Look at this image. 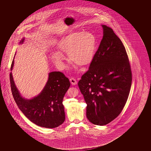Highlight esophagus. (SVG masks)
Segmentation results:
<instances>
[{"instance_id":"34e87169","label":"esophagus","mask_w":151,"mask_h":151,"mask_svg":"<svg viewBox=\"0 0 151 151\" xmlns=\"http://www.w3.org/2000/svg\"><path fill=\"white\" fill-rule=\"evenodd\" d=\"M70 81L71 82V83L73 85H76V84H77V81H76V80L75 79V78H71L70 79Z\"/></svg>"}]
</instances>
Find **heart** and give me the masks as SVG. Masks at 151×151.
Returning a JSON list of instances; mask_svg holds the SVG:
<instances>
[{
    "label": "heart",
    "mask_w": 151,
    "mask_h": 151,
    "mask_svg": "<svg viewBox=\"0 0 151 151\" xmlns=\"http://www.w3.org/2000/svg\"><path fill=\"white\" fill-rule=\"evenodd\" d=\"M58 47L59 51L53 52L51 58L58 68L65 67V57L63 54L69 55L74 64L85 66L91 64L93 59L96 49V37L88 32H73L60 41Z\"/></svg>",
    "instance_id": "heart-1"
}]
</instances>
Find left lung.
<instances>
[{"label":"left lung","mask_w":151,"mask_h":151,"mask_svg":"<svg viewBox=\"0 0 151 151\" xmlns=\"http://www.w3.org/2000/svg\"><path fill=\"white\" fill-rule=\"evenodd\" d=\"M103 37L89 69L78 86L87 104L92 124L104 126L116 119L125 105L132 83V72L123 43L105 25Z\"/></svg>","instance_id":"left-lung-1"}]
</instances>
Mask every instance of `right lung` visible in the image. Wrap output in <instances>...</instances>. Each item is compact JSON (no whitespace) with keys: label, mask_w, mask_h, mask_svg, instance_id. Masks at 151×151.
<instances>
[{"label":"right lung","mask_w":151,"mask_h":151,"mask_svg":"<svg viewBox=\"0 0 151 151\" xmlns=\"http://www.w3.org/2000/svg\"><path fill=\"white\" fill-rule=\"evenodd\" d=\"M24 40L23 37L19 44H23ZM14 64L13 60L11 71ZM10 81L12 94L19 109L32 123L40 127L53 128L64 122L65 114L63 100L70 86L69 78L64 73L59 71L49 73L47 81L42 90L31 99H25L22 96L15 84L12 72L10 73Z\"/></svg>","instance_id":"1"}]
</instances>
